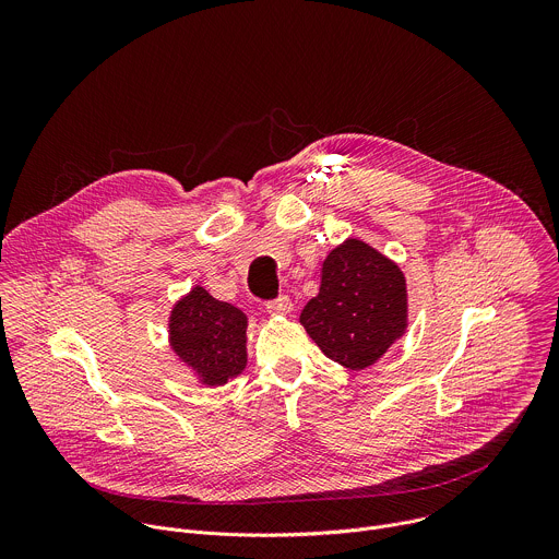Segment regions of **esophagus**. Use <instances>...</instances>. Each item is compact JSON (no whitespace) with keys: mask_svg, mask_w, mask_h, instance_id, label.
Masks as SVG:
<instances>
[{"mask_svg":"<svg viewBox=\"0 0 559 559\" xmlns=\"http://www.w3.org/2000/svg\"><path fill=\"white\" fill-rule=\"evenodd\" d=\"M267 311H270L272 316H289V313L294 311V302H292L289 296H281L278 300H274V302L267 305Z\"/></svg>","mask_w":559,"mask_h":559,"instance_id":"34e87169","label":"esophagus"}]
</instances>
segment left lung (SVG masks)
<instances>
[{
    "instance_id": "left-lung-1",
    "label": "left lung",
    "mask_w": 559,
    "mask_h": 559,
    "mask_svg": "<svg viewBox=\"0 0 559 559\" xmlns=\"http://www.w3.org/2000/svg\"><path fill=\"white\" fill-rule=\"evenodd\" d=\"M300 325L330 360L362 371L409 328L407 278L395 261L349 236L325 257L321 292L300 311Z\"/></svg>"
}]
</instances>
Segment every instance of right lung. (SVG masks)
<instances>
[{"mask_svg": "<svg viewBox=\"0 0 559 559\" xmlns=\"http://www.w3.org/2000/svg\"><path fill=\"white\" fill-rule=\"evenodd\" d=\"M168 343L203 386H223L248 367V316L194 285L170 309Z\"/></svg>", "mask_w": 559, "mask_h": 559, "instance_id": "obj_1", "label": "right lung"}]
</instances>
